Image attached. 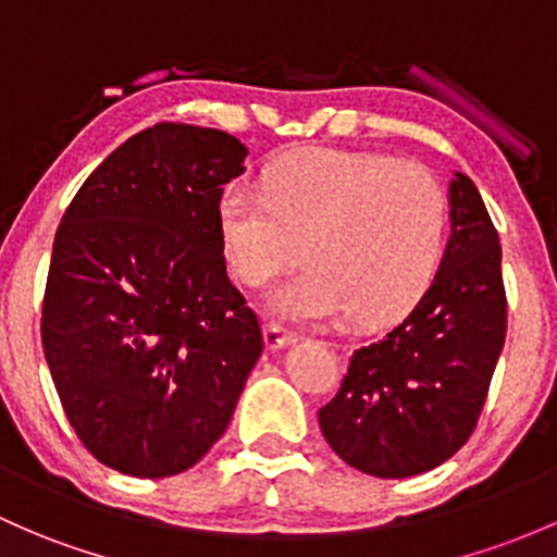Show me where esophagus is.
<instances>
[{
	"mask_svg": "<svg viewBox=\"0 0 557 557\" xmlns=\"http://www.w3.org/2000/svg\"><path fill=\"white\" fill-rule=\"evenodd\" d=\"M262 334H265V345L271 350H278V348H286V345H292L297 339L295 332H289V329L278 326V324H265V329H262Z\"/></svg>",
	"mask_w": 557,
	"mask_h": 557,
	"instance_id": "34e87169",
	"label": "esophagus"
}]
</instances>
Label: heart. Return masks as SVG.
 <instances>
[{
	"label": "heart",
	"mask_w": 557,
	"mask_h": 557,
	"mask_svg": "<svg viewBox=\"0 0 557 557\" xmlns=\"http://www.w3.org/2000/svg\"><path fill=\"white\" fill-rule=\"evenodd\" d=\"M225 260L262 286L308 257L273 297L289 319L348 310L352 324L404 319L428 295L446 249V190L428 166L372 151H308L262 175V194L231 185L218 207Z\"/></svg>",
	"instance_id": "heart-1"
}]
</instances>
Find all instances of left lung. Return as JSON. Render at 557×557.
Returning a JSON list of instances; mask_svg holds the SVG:
<instances>
[{"label":"left lung","mask_w":557,"mask_h":557,"mask_svg":"<svg viewBox=\"0 0 557 557\" xmlns=\"http://www.w3.org/2000/svg\"><path fill=\"white\" fill-rule=\"evenodd\" d=\"M505 334L499 233L457 172L438 276L398 326L352 352L337 396L319 409L326 444L376 478L438 468L475 430Z\"/></svg>","instance_id":"left-lung-1"}]
</instances>
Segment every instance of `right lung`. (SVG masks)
<instances>
[{
    "instance_id": "right-lung-1",
    "label": "right lung",
    "mask_w": 557,
    "mask_h": 557,
    "mask_svg": "<svg viewBox=\"0 0 557 557\" xmlns=\"http://www.w3.org/2000/svg\"><path fill=\"white\" fill-rule=\"evenodd\" d=\"M244 157L223 129L159 122L95 166L55 231L41 348L76 438L124 475L194 468L265 348L218 225Z\"/></svg>"
}]
</instances>
